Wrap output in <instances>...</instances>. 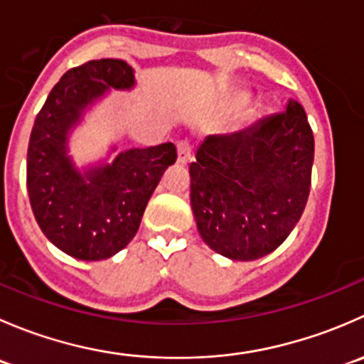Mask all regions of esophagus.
I'll return each instance as SVG.
<instances>
[{"label":"esophagus","mask_w":364,"mask_h":364,"mask_svg":"<svg viewBox=\"0 0 364 364\" xmlns=\"http://www.w3.org/2000/svg\"><path fill=\"white\" fill-rule=\"evenodd\" d=\"M192 159V144L188 141L178 142V161L179 164H188Z\"/></svg>","instance_id":"1"}]
</instances>
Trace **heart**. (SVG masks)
<instances>
[{
  "label": "heart",
  "instance_id": "obj_1",
  "mask_svg": "<svg viewBox=\"0 0 364 364\" xmlns=\"http://www.w3.org/2000/svg\"><path fill=\"white\" fill-rule=\"evenodd\" d=\"M243 102H245L243 95H237V97L232 100V107H240V105L243 104Z\"/></svg>",
  "mask_w": 364,
  "mask_h": 364
}]
</instances>
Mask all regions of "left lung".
I'll use <instances>...</instances> for the list:
<instances>
[{
    "instance_id": "left-lung-1",
    "label": "left lung",
    "mask_w": 364,
    "mask_h": 364,
    "mask_svg": "<svg viewBox=\"0 0 364 364\" xmlns=\"http://www.w3.org/2000/svg\"><path fill=\"white\" fill-rule=\"evenodd\" d=\"M314 132L303 105L230 135H209L190 164V203L200 237L232 260L277 250L306 205Z\"/></svg>"
}]
</instances>
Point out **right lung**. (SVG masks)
<instances>
[{
  "instance_id": "1",
  "label": "right lung",
  "mask_w": 364,
  "mask_h": 364,
  "mask_svg": "<svg viewBox=\"0 0 364 364\" xmlns=\"http://www.w3.org/2000/svg\"><path fill=\"white\" fill-rule=\"evenodd\" d=\"M134 86L123 60H95L70 68L36 114L28 146V196L47 240L80 260H102L123 250L165 168L178 159L165 142L119 153L112 165L80 174L67 156V135L84 109L109 87Z\"/></svg>"
}]
</instances>
